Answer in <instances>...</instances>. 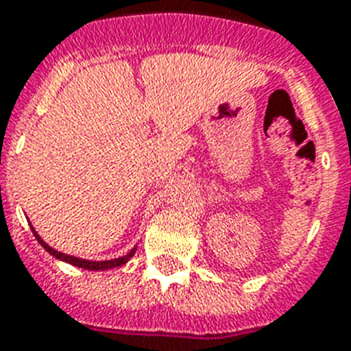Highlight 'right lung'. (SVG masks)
Returning <instances> with one entry per match:
<instances>
[{
  "label": "right lung",
  "mask_w": 351,
  "mask_h": 351,
  "mask_svg": "<svg viewBox=\"0 0 351 351\" xmlns=\"http://www.w3.org/2000/svg\"><path fill=\"white\" fill-rule=\"evenodd\" d=\"M32 233H34L36 240H38V242H40V244L43 245V247H45V250L49 251L52 256H56V258H60V261H63V262H69V264H73V266H76V267L90 269V271H106V269H112V267L123 266V264H125V262L129 261L132 255H134V251H136V247H132V250L129 251L127 255L118 256V258H112V261H85V258H78V256L65 255V253H62V251H56L54 247H51L49 244H45L40 234L36 233L34 228H32Z\"/></svg>",
  "instance_id": "obj_1"
}]
</instances>
